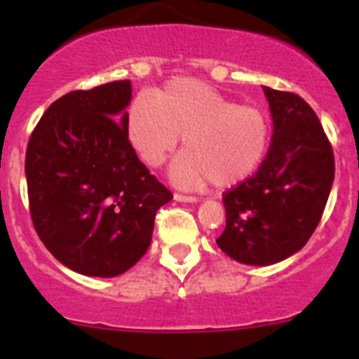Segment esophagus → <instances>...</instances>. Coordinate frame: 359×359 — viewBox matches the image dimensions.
<instances>
[{
  "mask_svg": "<svg viewBox=\"0 0 359 359\" xmlns=\"http://www.w3.org/2000/svg\"><path fill=\"white\" fill-rule=\"evenodd\" d=\"M173 200L180 201V203H196L198 198L196 196H187V194L175 193V194H173Z\"/></svg>",
  "mask_w": 359,
  "mask_h": 359,
  "instance_id": "esophagus-1",
  "label": "esophagus"
}]
</instances>
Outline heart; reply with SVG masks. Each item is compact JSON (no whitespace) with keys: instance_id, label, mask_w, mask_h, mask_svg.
Wrapping results in <instances>:
<instances>
[{"instance_id":"1","label":"heart","mask_w":359,"mask_h":359,"mask_svg":"<svg viewBox=\"0 0 359 359\" xmlns=\"http://www.w3.org/2000/svg\"><path fill=\"white\" fill-rule=\"evenodd\" d=\"M184 138L170 168L182 189L214 180L231 187L249 179L266 156L272 126L259 107L240 105L196 79H172L154 96H138L128 114V138L151 168H159Z\"/></svg>"}]
</instances>
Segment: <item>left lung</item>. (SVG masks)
<instances>
[{"instance_id":"obj_1","label":"left lung","mask_w":359,"mask_h":359,"mask_svg":"<svg viewBox=\"0 0 359 359\" xmlns=\"http://www.w3.org/2000/svg\"><path fill=\"white\" fill-rule=\"evenodd\" d=\"M272 144L257 172L224 193L219 249L243 264L279 263L302 249L321 221L335 177L332 145L314 110L293 93L263 86Z\"/></svg>"}]
</instances>
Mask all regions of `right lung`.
<instances>
[{
	"label": "right lung",
	"instance_id": "obj_1",
	"mask_svg": "<svg viewBox=\"0 0 359 359\" xmlns=\"http://www.w3.org/2000/svg\"><path fill=\"white\" fill-rule=\"evenodd\" d=\"M131 82L55 100L31 133L26 179L34 229L52 256L89 277H117L147 252L172 193L128 140Z\"/></svg>",
	"mask_w": 359,
	"mask_h": 359
}]
</instances>
